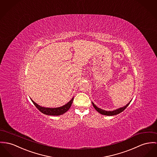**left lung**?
I'll list each match as a JSON object with an SVG mask.
<instances>
[{
	"label": "left lung",
	"mask_w": 157,
	"mask_h": 157,
	"mask_svg": "<svg viewBox=\"0 0 157 157\" xmlns=\"http://www.w3.org/2000/svg\"><path fill=\"white\" fill-rule=\"evenodd\" d=\"M132 100H131V101L128 103L125 106L122 107V108H120L117 109L115 110H109V111H107V110H103L102 109L99 108L96 105H94V103L92 101V104H93V107L94 108V109L96 110L97 111L102 114V115H108V116H113V115H116L117 114H119L120 113L122 112L123 110H124V109H125L129 105V104L130 103V102L132 101Z\"/></svg>",
	"instance_id": "8db88e82"
}]
</instances>
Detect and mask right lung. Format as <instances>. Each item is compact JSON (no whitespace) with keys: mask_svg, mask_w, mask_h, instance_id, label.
I'll return each mask as SVG.
<instances>
[{"mask_svg":"<svg viewBox=\"0 0 157 157\" xmlns=\"http://www.w3.org/2000/svg\"><path fill=\"white\" fill-rule=\"evenodd\" d=\"M34 105L36 106L37 108L42 113L48 115H52V116H59L63 115L65 112H66L71 107V105L72 104L73 100V97L72 98L66 105L58 107V108H45V107H42L36 103L32 98H30Z\"/></svg>","mask_w":157,"mask_h":157,"instance_id":"add662e5","label":"right lung"}]
</instances>
